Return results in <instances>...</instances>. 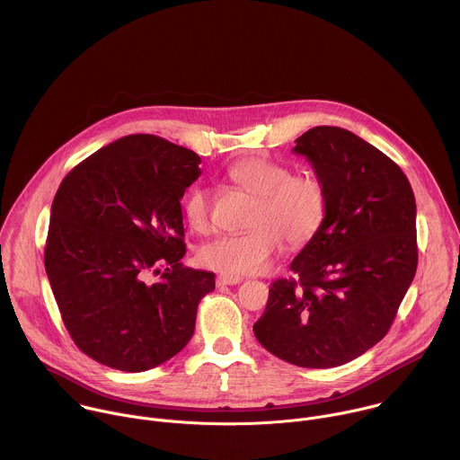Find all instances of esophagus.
Returning a JSON list of instances; mask_svg holds the SVG:
<instances>
[{
    "label": "esophagus",
    "mask_w": 460,
    "mask_h": 460,
    "mask_svg": "<svg viewBox=\"0 0 460 460\" xmlns=\"http://www.w3.org/2000/svg\"><path fill=\"white\" fill-rule=\"evenodd\" d=\"M241 281H243V278H241V276H234V274H219V276L216 278L217 287H225V285H237V283H241Z\"/></svg>",
    "instance_id": "34e87169"
}]
</instances>
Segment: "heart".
<instances>
[{"instance_id": "heart-1", "label": "heart", "mask_w": 460, "mask_h": 460, "mask_svg": "<svg viewBox=\"0 0 460 460\" xmlns=\"http://www.w3.org/2000/svg\"><path fill=\"white\" fill-rule=\"evenodd\" d=\"M228 177L259 198L246 234L223 235L201 246V265L223 274H259L281 253L285 241L292 248L310 243L328 216V188L314 172L292 173L290 166L267 159L246 157L230 166ZM184 216L197 234H208L212 195L193 188L184 199Z\"/></svg>"}]
</instances>
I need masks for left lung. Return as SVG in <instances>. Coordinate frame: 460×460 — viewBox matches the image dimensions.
Returning <instances> with one entry per match:
<instances>
[{
    "instance_id": "left-lung-1",
    "label": "left lung",
    "mask_w": 460,
    "mask_h": 460,
    "mask_svg": "<svg viewBox=\"0 0 460 460\" xmlns=\"http://www.w3.org/2000/svg\"><path fill=\"white\" fill-rule=\"evenodd\" d=\"M328 188L326 221L276 279L255 323L276 358L331 368L352 361L394 324L418 265L416 201L394 161L354 132L319 126L296 139Z\"/></svg>"
}]
</instances>
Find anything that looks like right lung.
Returning a JSON list of instances; mask_svg holds the SVG:
<instances>
[{
    "label": "right lung",
    "instance_id": "1",
    "mask_svg": "<svg viewBox=\"0 0 460 460\" xmlns=\"http://www.w3.org/2000/svg\"><path fill=\"white\" fill-rule=\"evenodd\" d=\"M199 155L154 134L124 136L66 173L51 207L46 272L74 343L92 359L145 372L195 332L214 272L186 255L181 199ZM165 270L148 284V273Z\"/></svg>",
    "mask_w": 460,
    "mask_h": 460
}]
</instances>
